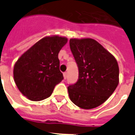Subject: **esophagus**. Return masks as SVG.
I'll use <instances>...</instances> for the list:
<instances>
[{
	"instance_id": "obj_1",
	"label": "esophagus",
	"mask_w": 135,
	"mask_h": 135,
	"mask_svg": "<svg viewBox=\"0 0 135 135\" xmlns=\"http://www.w3.org/2000/svg\"><path fill=\"white\" fill-rule=\"evenodd\" d=\"M66 78H67V73L66 72H64V79H66Z\"/></svg>"
}]
</instances>
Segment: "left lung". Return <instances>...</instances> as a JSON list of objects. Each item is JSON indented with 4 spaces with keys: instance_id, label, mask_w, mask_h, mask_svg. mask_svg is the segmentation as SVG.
I'll return each mask as SVG.
<instances>
[{
    "instance_id": "left-lung-1",
    "label": "left lung",
    "mask_w": 135,
    "mask_h": 135,
    "mask_svg": "<svg viewBox=\"0 0 135 135\" xmlns=\"http://www.w3.org/2000/svg\"><path fill=\"white\" fill-rule=\"evenodd\" d=\"M70 46L79 76L68 87L70 99L84 109L97 108L112 95L119 83V67L115 57L92 38H71Z\"/></svg>"
}]
</instances>
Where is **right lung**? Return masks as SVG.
I'll return each instance as SVG.
<instances>
[{"label": "right lung", "instance_id": "obj_1", "mask_svg": "<svg viewBox=\"0 0 135 135\" xmlns=\"http://www.w3.org/2000/svg\"><path fill=\"white\" fill-rule=\"evenodd\" d=\"M68 38L46 36L26 51L17 61L13 77L17 86L28 99L38 101L48 98L64 79L59 70L58 54Z\"/></svg>", "mask_w": 135, "mask_h": 135}]
</instances>
